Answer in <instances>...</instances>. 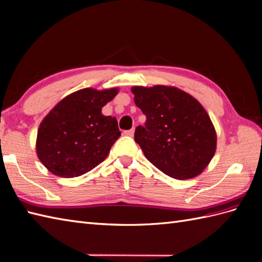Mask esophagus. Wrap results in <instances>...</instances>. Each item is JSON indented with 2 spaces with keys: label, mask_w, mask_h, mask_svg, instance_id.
<instances>
[{
  "label": "esophagus",
  "mask_w": 262,
  "mask_h": 262,
  "mask_svg": "<svg viewBox=\"0 0 262 262\" xmlns=\"http://www.w3.org/2000/svg\"><path fill=\"white\" fill-rule=\"evenodd\" d=\"M125 136H127V137H132L133 136V133H135V129H131V130H126V131H124L123 132Z\"/></svg>",
  "instance_id": "1"
}]
</instances>
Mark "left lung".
I'll list each match as a JSON object with an SVG mask.
<instances>
[{
	"label": "left lung",
	"instance_id": "obj_1",
	"mask_svg": "<svg viewBox=\"0 0 262 262\" xmlns=\"http://www.w3.org/2000/svg\"><path fill=\"white\" fill-rule=\"evenodd\" d=\"M131 91L146 118L135 132L145 158L174 179L200 174L216 146L214 127L203 106L173 86H133Z\"/></svg>",
	"mask_w": 262,
	"mask_h": 262
}]
</instances>
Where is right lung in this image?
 Listing matches in <instances>:
<instances>
[{"instance_id": "obj_1", "label": "right lung", "mask_w": 262, "mask_h": 262, "mask_svg": "<svg viewBox=\"0 0 262 262\" xmlns=\"http://www.w3.org/2000/svg\"><path fill=\"white\" fill-rule=\"evenodd\" d=\"M118 89H82L68 95L43 119L37 131L36 153L53 174L74 178L97 167L121 136L114 117L101 113Z\"/></svg>"}]
</instances>
